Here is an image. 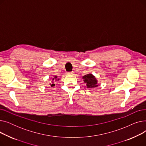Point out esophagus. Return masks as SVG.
Returning a JSON list of instances; mask_svg holds the SVG:
<instances>
[{"label":"esophagus","instance_id":"1","mask_svg":"<svg viewBox=\"0 0 146 146\" xmlns=\"http://www.w3.org/2000/svg\"><path fill=\"white\" fill-rule=\"evenodd\" d=\"M73 72H68L67 74H68V75H72V74H73Z\"/></svg>","mask_w":146,"mask_h":146}]
</instances>
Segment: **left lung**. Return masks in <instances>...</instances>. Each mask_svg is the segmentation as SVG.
I'll list each match as a JSON object with an SVG mask.
<instances>
[{"label": "left lung", "instance_id": "obj_1", "mask_svg": "<svg viewBox=\"0 0 146 146\" xmlns=\"http://www.w3.org/2000/svg\"><path fill=\"white\" fill-rule=\"evenodd\" d=\"M82 79H83V82L85 83L86 87L88 88H94L99 85L95 76L91 73L83 76Z\"/></svg>", "mask_w": 146, "mask_h": 146}]
</instances>
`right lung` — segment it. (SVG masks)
Listing matches in <instances>:
<instances>
[{"instance_id":"add662e5","label":"right lung","mask_w":146,"mask_h":146,"mask_svg":"<svg viewBox=\"0 0 146 146\" xmlns=\"http://www.w3.org/2000/svg\"><path fill=\"white\" fill-rule=\"evenodd\" d=\"M60 79L58 78V76H53V77L52 78V79H51V83L50 84V85L51 87H54L55 86V84L54 83L57 81H58Z\"/></svg>"}]
</instances>
